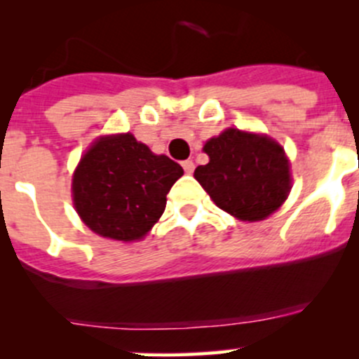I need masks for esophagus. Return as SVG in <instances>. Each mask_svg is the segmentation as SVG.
Instances as JSON below:
<instances>
[{"mask_svg":"<svg viewBox=\"0 0 359 359\" xmlns=\"http://www.w3.org/2000/svg\"><path fill=\"white\" fill-rule=\"evenodd\" d=\"M182 168L186 173H193L194 172V163L191 161V159H186V161H182Z\"/></svg>","mask_w":359,"mask_h":359,"instance_id":"34e87169","label":"esophagus"}]
</instances>
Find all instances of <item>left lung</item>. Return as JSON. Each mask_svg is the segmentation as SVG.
I'll use <instances>...</instances> for the list:
<instances>
[{"label": "left lung", "instance_id": "left-lung-1", "mask_svg": "<svg viewBox=\"0 0 359 359\" xmlns=\"http://www.w3.org/2000/svg\"><path fill=\"white\" fill-rule=\"evenodd\" d=\"M210 161L194 179L224 212L240 220H264L276 212L292 189L285 149L262 133L227 128L206 140Z\"/></svg>", "mask_w": 359, "mask_h": 359}]
</instances>
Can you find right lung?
<instances>
[{
    "mask_svg": "<svg viewBox=\"0 0 359 359\" xmlns=\"http://www.w3.org/2000/svg\"><path fill=\"white\" fill-rule=\"evenodd\" d=\"M184 175L179 163L154 154L132 133L97 139L72 175V201L95 234L116 241L142 240Z\"/></svg>",
    "mask_w": 359,
    "mask_h": 359,
    "instance_id": "1",
    "label": "right lung"
}]
</instances>
